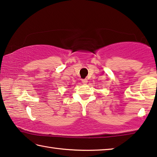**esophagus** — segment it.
I'll list each match as a JSON object with an SVG mask.
<instances>
[{
  "label": "esophagus",
  "instance_id": "34e87169",
  "mask_svg": "<svg viewBox=\"0 0 157 157\" xmlns=\"http://www.w3.org/2000/svg\"><path fill=\"white\" fill-rule=\"evenodd\" d=\"M82 83H83V84H86L87 83H88V80H87L86 78L82 79Z\"/></svg>",
  "mask_w": 157,
  "mask_h": 157
}]
</instances>
